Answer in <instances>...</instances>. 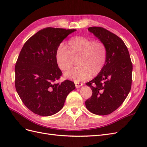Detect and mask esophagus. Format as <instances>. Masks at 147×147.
<instances>
[{
  "label": "esophagus",
  "mask_w": 147,
  "mask_h": 147,
  "mask_svg": "<svg viewBox=\"0 0 147 147\" xmlns=\"http://www.w3.org/2000/svg\"><path fill=\"white\" fill-rule=\"evenodd\" d=\"M75 87L77 88H78L83 85V84L82 83H78V82H75Z\"/></svg>",
  "instance_id": "obj_1"
}]
</instances>
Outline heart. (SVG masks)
Here are the masks:
<instances>
[{"mask_svg": "<svg viewBox=\"0 0 147 147\" xmlns=\"http://www.w3.org/2000/svg\"><path fill=\"white\" fill-rule=\"evenodd\" d=\"M108 50L104 42L84 36L70 38L66 47L60 44L56 49V64L62 71L68 70L76 60V67L65 73L66 78L78 82L97 76L107 63Z\"/></svg>", "mask_w": 147, "mask_h": 147, "instance_id": "b5f03b06", "label": "heart"}]
</instances>
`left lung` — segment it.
I'll use <instances>...</instances> for the list:
<instances>
[{"label": "left lung", "instance_id": "obj_1", "mask_svg": "<svg viewBox=\"0 0 147 147\" xmlns=\"http://www.w3.org/2000/svg\"><path fill=\"white\" fill-rule=\"evenodd\" d=\"M88 30L105 43L108 55L104 69L86 83L92 94L85 105L92 113L109 115L123 103L131 90L132 62L126 45L117 35L102 27H90Z\"/></svg>", "mask_w": 147, "mask_h": 147}]
</instances>
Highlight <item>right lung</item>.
<instances>
[{
    "mask_svg": "<svg viewBox=\"0 0 147 147\" xmlns=\"http://www.w3.org/2000/svg\"><path fill=\"white\" fill-rule=\"evenodd\" d=\"M76 29L48 27L26 42L16 63L15 88L22 102L33 113L50 116L63 107L75 89L73 82L56 83L63 75L55 57L56 49Z\"/></svg>",
    "mask_w": 147,
    "mask_h": 147,
    "instance_id": "obj_1",
    "label": "right lung"
}]
</instances>
